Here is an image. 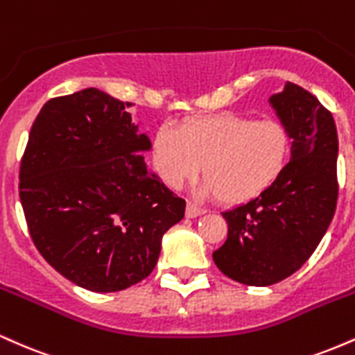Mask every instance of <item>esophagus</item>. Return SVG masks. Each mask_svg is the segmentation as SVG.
I'll return each instance as SVG.
<instances>
[{
	"label": "esophagus",
	"mask_w": 355,
	"mask_h": 355,
	"mask_svg": "<svg viewBox=\"0 0 355 355\" xmlns=\"http://www.w3.org/2000/svg\"><path fill=\"white\" fill-rule=\"evenodd\" d=\"M205 209H202V207H197L193 205V203H187V210H185V215L189 218H195V217H200V215L205 214Z\"/></svg>",
	"instance_id": "34e87169"
}]
</instances>
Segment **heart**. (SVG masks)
Returning a JSON list of instances; mask_svg holds the SVG:
<instances>
[{
  "mask_svg": "<svg viewBox=\"0 0 355 355\" xmlns=\"http://www.w3.org/2000/svg\"><path fill=\"white\" fill-rule=\"evenodd\" d=\"M291 137L277 120L243 115L195 118L180 130L162 126L153 138L155 168L166 185L178 189L202 170V197L243 203L274 185L287 165Z\"/></svg>",
  "mask_w": 355,
  "mask_h": 355,
  "instance_id": "1",
  "label": "heart"
}]
</instances>
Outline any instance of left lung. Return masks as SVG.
Returning <instances> with one entry per match:
<instances>
[{"instance_id":"1","label":"left lung","mask_w":355,"mask_h":355,"mask_svg":"<svg viewBox=\"0 0 355 355\" xmlns=\"http://www.w3.org/2000/svg\"><path fill=\"white\" fill-rule=\"evenodd\" d=\"M268 103L292 138L291 162L262 195L223 211L229 235L214 252L222 274L254 287L280 282L307 262L331 225L339 193L332 113L291 81Z\"/></svg>"}]
</instances>
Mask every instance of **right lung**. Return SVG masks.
Here are the masks:
<instances>
[{
  "instance_id": "obj_1",
  "label": "right lung",
  "mask_w": 355,
  "mask_h": 355,
  "mask_svg": "<svg viewBox=\"0 0 355 355\" xmlns=\"http://www.w3.org/2000/svg\"><path fill=\"white\" fill-rule=\"evenodd\" d=\"M128 105L98 88L46 101L19 168V200L40 254L101 294L152 274L162 237L185 215V200L140 155L152 141Z\"/></svg>"
}]
</instances>
